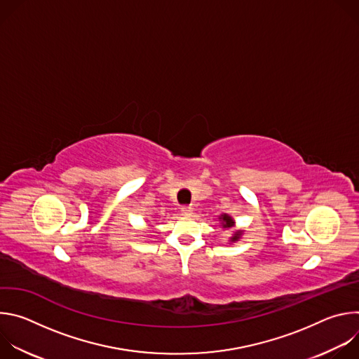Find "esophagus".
<instances>
[{
    "label": "esophagus",
    "mask_w": 359,
    "mask_h": 359,
    "mask_svg": "<svg viewBox=\"0 0 359 359\" xmlns=\"http://www.w3.org/2000/svg\"><path fill=\"white\" fill-rule=\"evenodd\" d=\"M191 213H193V209L190 206H183L182 208V215L183 216H191Z\"/></svg>",
    "instance_id": "1"
}]
</instances>
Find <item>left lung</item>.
<instances>
[{"mask_svg":"<svg viewBox=\"0 0 359 359\" xmlns=\"http://www.w3.org/2000/svg\"><path fill=\"white\" fill-rule=\"evenodd\" d=\"M220 222H222V226H223V229H230V227H233L234 226V220L229 216V215H222L220 216ZM240 236H241V231H236L234 234H233V237L230 238V241H237L238 238H240Z\"/></svg>","mask_w":359,"mask_h":359,"instance_id":"1","label":"left lung"}]
</instances>
